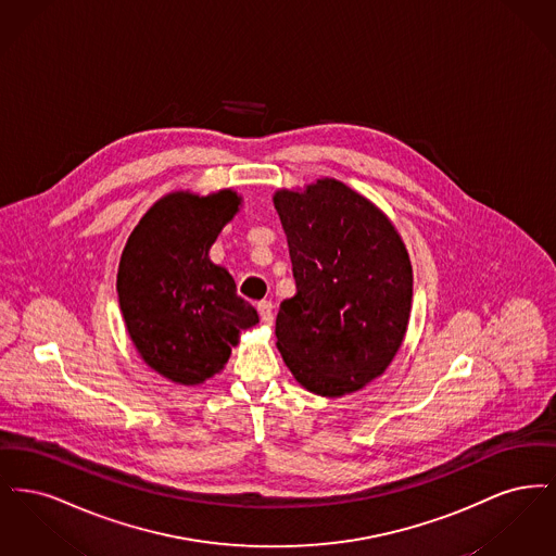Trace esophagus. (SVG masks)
Returning <instances> with one entry per match:
<instances>
[{
  "label": "esophagus",
  "mask_w": 556,
  "mask_h": 556,
  "mask_svg": "<svg viewBox=\"0 0 556 556\" xmlns=\"http://www.w3.org/2000/svg\"><path fill=\"white\" fill-rule=\"evenodd\" d=\"M258 315H261V320L265 323V325H270L273 323V304L270 302H258Z\"/></svg>",
  "instance_id": "esophagus-1"
}]
</instances>
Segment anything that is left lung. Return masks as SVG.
I'll list each match as a JSON object with an SVG mask.
<instances>
[{"instance_id":"8db88e82","label":"left lung","mask_w":556,"mask_h":556,"mask_svg":"<svg viewBox=\"0 0 556 556\" xmlns=\"http://www.w3.org/2000/svg\"><path fill=\"white\" fill-rule=\"evenodd\" d=\"M290 245L295 295L275 323L300 386L340 397L394 361L410 317L413 266L392 220L336 179L273 198Z\"/></svg>"}]
</instances>
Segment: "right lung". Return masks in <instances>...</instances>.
Segmentation results:
<instances>
[{
	"label": "right lung",
	"mask_w": 556,
	"mask_h": 556,
	"mask_svg": "<svg viewBox=\"0 0 556 556\" xmlns=\"http://www.w3.org/2000/svg\"><path fill=\"white\" fill-rule=\"evenodd\" d=\"M233 189L173 191L141 216L121 256L116 291L127 331L148 367L181 386L211 379L258 313L236 293L211 245L236 216Z\"/></svg>",
	"instance_id": "1"
}]
</instances>
